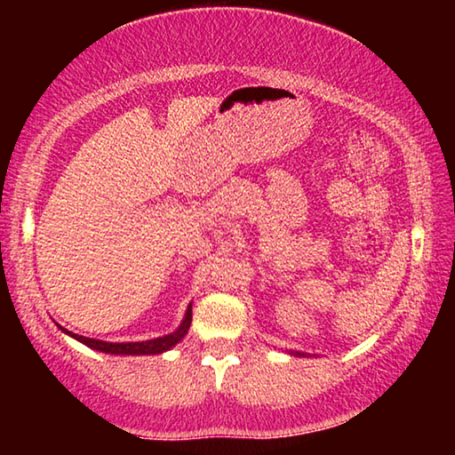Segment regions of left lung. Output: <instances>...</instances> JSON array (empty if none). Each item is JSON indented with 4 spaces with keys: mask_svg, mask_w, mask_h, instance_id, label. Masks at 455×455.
I'll use <instances>...</instances> for the list:
<instances>
[{
    "mask_svg": "<svg viewBox=\"0 0 455 455\" xmlns=\"http://www.w3.org/2000/svg\"><path fill=\"white\" fill-rule=\"evenodd\" d=\"M287 353H289V355H301V357L307 355V353H301V351H287Z\"/></svg>",
    "mask_w": 455,
    "mask_h": 455,
    "instance_id": "8db88e82",
    "label": "left lung"
}]
</instances>
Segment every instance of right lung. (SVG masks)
I'll use <instances>...</instances> for the list:
<instances>
[{
	"instance_id": "right-lung-1",
	"label": "right lung",
	"mask_w": 455,
	"mask_h": 455,
	"mask_svg": "<svg viewBox=\"0 0 455 455\" xmlns=\"http://www.w3.org/2000/svg\"><path fill=\"white\" fill-rule=\"evenodd\" d=\"M192 323V303L187 307V313H184L182 323L179 325V329H174L172 333H168L164 337H156V339H146V341H130V343H112V341H102V339H92V337H84L78 333H72V331L64 329L61 325H58V329H61V333L70 335L76 341H80L86 345L90 349H96L100 353H108V355H160L168 349H172L176 343H180L184 335L188 333Z\"/></svg>"
}]
</instances>
